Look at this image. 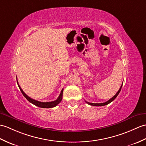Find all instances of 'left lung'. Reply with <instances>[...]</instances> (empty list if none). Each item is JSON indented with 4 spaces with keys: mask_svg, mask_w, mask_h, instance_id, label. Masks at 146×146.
I'll use <instances>...</instances> for the list:
<instances>
[{
    "mask_svg": "<svg viewBox=\"0 0 146 146\" xmlns=\"http://www.w3.org/2000/svg\"><path fill=\"white\" fill-rule=\"evenodd\" d=\"M122 86H123V84H122V85L121 86L120 88H119V90H118L117 93H116V94H115V95H114L113 98H111L110 100H109L108 101H106V102L103 103H89V102H87V101H86V103H87L88 104H90V105H91V106H105V105H107V104H110V103H111L112 101H113V100H114L115 98H116L118 94H119V93H120V91H121V90Z\"/></svg>",
    "mask_w": 146,
    "mask_h": 146,
    "instance_id": "1",
    "label": "left lung"
}]
</instances>
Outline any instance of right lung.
<instances>
[{
    "label": "right lung",
    "instance_id": "right-lung-1",
    "mask_svg": "<svg viewBox=\"0 0 146 146\" xmlns=\"http://www.w3.org/2000/svg\"><path fill=\"white\" fill-rule=\"evenodd\" d=\"M17 84H18V86H19V88H20V90L21 91L22 94H23V96H24V97L26 98V99L28 100L30 103H32L33 104H34V105H35V106H38V107L42 108H53V107H55L57 104H58L61 102V101L62 100L63 89H62V91H61V93L60 94V96H58V98L55 101H50V102H40V101H36V100H33V99H32L31 98H30L29 96H27V94L24 92H23V91L22 90L21 88H20V85L19 84V83H18V81L17 80Z\"/></svg>",
    "mask_w": 146,
    "mask_h": 146
}]
</instances>
